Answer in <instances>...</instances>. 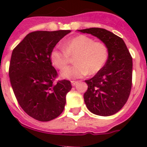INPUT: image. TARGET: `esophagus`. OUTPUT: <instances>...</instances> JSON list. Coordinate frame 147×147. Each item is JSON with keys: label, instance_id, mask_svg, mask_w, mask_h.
I'll return each mask as SVG.
<instances>
[{"label": "esophagus", "instance_id": "obj_1", "mask_svg": "<svg viewBox=\"0 0 147 147\" xmlns=\"http://www.w3.org/2000/svg\"><path fill=\"white\" fill-rule=\"evenodd\" d=\"M77 84H78L77 81H71V85H72L73 86H75V85H76Z\"/></svg>", "mask_w": 147, "mask_h": 147}]
</instances>
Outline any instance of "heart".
<instances>
[{"instance_id": "obj_1", "label": "heart", "mask_w": 147, "mask_h": 147, "mask_svg": "<svg viewBox=\"0 0 147 147\" xmlns=\"http://www.w3.org/2000/svg\"><path fill=\"white\" fill-rule=\"evenodd\" d=\"M63 50L54 49L50 53V59L53 65L59 70L64 69L74 57L76 64L61 72L63 79L74 80L99 72L108 59V48L104 42H96L93 39L78 35L62 44Z\"/></svg>"}]
</instances>
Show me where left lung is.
Listing matches in <instances>:
<instances>
[{
    "label": "left lung",
    "mask_w": 147,
    "mask_h": 147,
    "mask_svg": "<svg viewBox=\"0 0 147 147\" xmlns=\"http://www.w3.org/2000/svg\"><path fill=\"white\" fill-rule=\"evenodd\" d=\"M93 35L108 48L109 55L104 67L93 78L85 80L88 90L84 100L93 114L109 116L124 107L130 94L132 58L124 40L111 32L101 28L79 30Z\"/></svg>",
    "instance_id": "obj_1"
}]
</instances>
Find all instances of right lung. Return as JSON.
Masks as SVG:
<instances>
[{
  "label": "right lung",
  "instance_id": "1",
  "mask_svg": "<svg viewBox=\"0 0 147 147\" xmlns=\"http://www.w3.org/2000/svg\"><path fill=\"white\" fill-rule=\"evenodd\" d=\"M70 30L37 31L28 34L14 49L9 63L10 82L18 104L40 121L58 117L66 103L71 82H54L58 74L50 53Z\"/></svg>",
  "mask_w": 147,
  "mask_h": 147
}]
</instances>
